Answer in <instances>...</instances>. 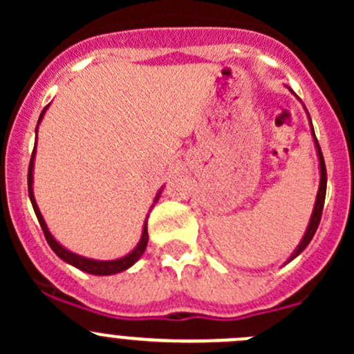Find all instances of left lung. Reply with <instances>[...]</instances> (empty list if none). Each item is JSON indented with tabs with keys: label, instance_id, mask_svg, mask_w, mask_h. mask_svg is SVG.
Returning a JSON list of instances; mask_svg holds the SVG:
<instances>
[{
	"label": "left lung",
	"instance_id": "obj_1",
	"mask_svg": "<svg viewBox=\"0 0 354 354\" xmlns=\"http://www.w3.org/2000/svg\"><path fill=\"white\" fill-rule=\"evenodd\" d=\"M289 91H291V88H289ZM291 92H292V91H291ZM308 118H310V114H308ZM310 123H312V120H310ZM312 135H313V140H315L317 156H319V166H320V185H319V192H317V200H315V205H313L312 217H310V223H308V226H306L305 234H303L301 241H299V245L296 246L295 252L291 253V257H289V259H288V262H291L292 259H296V257H298L299 253H301L303 250H305L306 246H308L310 241H312L313 234H315L317 227H319V224H320V217H322L324 202H326V190H327V169H326V162H324L322 151H320L319 140H317L315 131H313V127H312ZM288 262H286V263H288Z\"/></svg>",
	"mask_w": 354,
	"mask_h": 354
}]
</instances>
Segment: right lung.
I'll return each instance as SVG.
<instances>
[{
    "mask_svg": "<svg viewBox=\"0 0 354 354\" xmlns=\"http://www.w3.org/2000/svg\"><path fill=\"white\" fill-rule=\"evenodd\" d=\"M48 108H49V106H46V108L42 109L41 116H39V121H37V128H39V123L42 121V118H44V113L48 111ZM35 131H37V130H35ZM35 144H37V140H35ZM34 159H35V147H34V152H32L30 164H28V180H27L28 181V197H30V202H32V207H34L35 216H37L39 224H41L42 231H44L46 240H48V243L53 248V252H55L56 255L59 257V259L65 260L66 263H70V266H73V267H77V269L84 270V272L92 274V276H113V274L123 272V270L130 269V267L133 266V263L137 262V260L140 259L142 255H144L145 248H147V241H149L147 219H145V223H144V230H142V236H140V241H138V245L135 246V248L131 250L128 255L121 257V259H116V260H94V259H87V257H82V255H77V253L70 252V250H66L65 246L59 245L58 241L55 240V236L49 233L48 224H46L44 217H42L41 210H39L37 202H35L34 188H32V183H34ZM160 192H162V188L157 192L154 203L157 202V200H159ZM152 207H154V205H152ZM152 207H151V209H152Z\"/></svg>",
    "mask_w": 354,
    "mask_h": 354,
    "instance_id": "right-lung-1",
    "label": "right lung"
}]
</instances>
